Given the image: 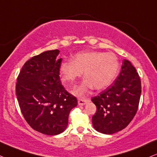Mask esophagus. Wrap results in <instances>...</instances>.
<instances>
[{"label":"esophagus","mask_w":157,"mask_h":157,"mask_svg":"<svg viewBox=\"0 0 157 157\" xmlns=\"http://www.w3.org/2000/svg\"><path fill=\"white\" fill-rule=\"evenodd\" d=\"M78 102L79 105H85V104H86V100L85 99H78Z\"/></svg>","instance_id":"1"}]
</instances>
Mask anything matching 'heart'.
Instances as JSON below:
<instances>
[{
    "instance_id": "1",
    "label": "heart",
    "mask_w": 157,
    "mask_h": 157,
    "mask_svg": "<svg viewBox=\"0 0 157 157\" xmlns=\"http://www.w3.org/2000/svg\"><path fill=\"white\" fill-rule=\"evenodd\" d=\"M119 70L118 57L113 53L99 51H85L77 53L72 61H63L59 65V73L63 84H74L82 76V84L74 90L77 96H84L94 87L105 90L110 86Z\"/></svg>"
}]
</instances>
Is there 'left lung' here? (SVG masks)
<instances>
[{"label": "left lung", "instance_id": "1", "mask_svg": "<svg viewBox=\"0 0 157 157\" xmlns=\"http://www.w3.org/2000/svg\"><path fill=\"white\" fill-rule=\"evenodd\" d=\"M141 82L136 69L124 60L113 84L92 98L97 111L92 117L94 128L104 134H113L124 129L138 111Z\"/></svg>", "mask_w": 157, "mask_h": 157}]
</instances>
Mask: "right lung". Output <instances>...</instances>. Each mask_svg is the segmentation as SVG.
I'll return each mask as SVG.
<instances>
[{
    "instance_id": "right-lung-1",
    "label": "right lung",
    "mask_w": 157,
    "mask_h": 157,
    "mask_svg": "<svg viewBox=\"0 0 157 157\" xmlns=\"http://www.w3.org/2000/svg\"><path fill=\"white\" fill-rule=\"evenodd\" d=\"M58 49L44 52L24 64L17 77L16 93L23 117L33 129L56 135L68 124L70 112L78 104L62 85Z\"/></svg>"
}]
</instances>
